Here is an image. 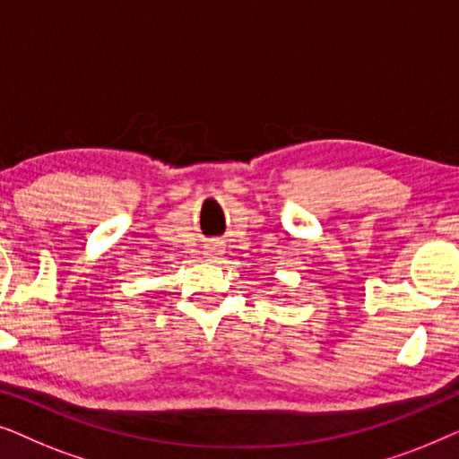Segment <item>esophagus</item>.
<instances>
[{"label": "esophagus", "mask_w": 459, "mask_h": 459, "mask_svg": "<svg viewBox=\"0 0 459 459\" xmlns=\"http://www.w3.org/2000/svg\"><path fill=\"white\" fill-rule=\"evenodd\" d=\"M204 255H206V259H219V255H223V244L211 242L209 247H206Z\"/></svg>", "instance_id": "34e87169"}]
</instances>
